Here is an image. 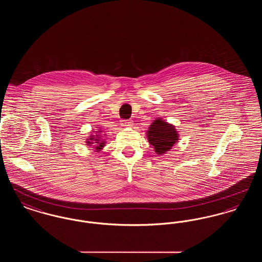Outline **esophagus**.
Wrapping results in <instances>:
<instances>
[{"label": "esophagus", "instance_id": "obj_1", "mask_svg": "<svg viewBox=\"0 0 262 262\" xmlns=\"http://www.w3.org/2000/svg\"><path fill=\"white\" fill-rule=\"evenodd\" d=\"M121 125H123V126H130V125H133V121H130V120H121Z\"/></svg>", "mask_w": 262, "mask_h": 262}]
</instances>
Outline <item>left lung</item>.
<instances>
[{
  "mask_svg": "<svg viewBox=\"0 0 262 262\" xmlns=\"http://www.w3.org/2000/svg\"><path fill=\"white\" fill-rule=\"evenodd\" d=\"M147 134L150 144L154 146L155 152L158 154L169 151L178 140V134L174 126L162 120L154 121Z\"/></svg>",
  "mask_w": 262,
  "mask_h": 262,
  "instance_id": "left-lung-1",
  "label": "left lung"
}]
</instances>
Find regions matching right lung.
Here are the masks:
<instances>
[{
    "instance_id": "1",
    "label": "right lung",
    "mask_w": 262,
    "mask_h": 262,
    "mask_svg": "<svg viewBox=\"0 0 262 262\" xmlns=\"http://www.w3.org/2000/svg\"><path fill=\"white\" fill-rule=\"evenodd\" d=\"M97 137H98V136H97ZM89 139H90V140H93L94 138H93V137H90ZM94 140L96 141L95 143H97V146H96V150L101 149V148H102V147L104 146V141L100 140L99 138H97V137H96V138H95ZM88 144H91V141H88ZM92 143H93V142H92Z\"/></svg>"
}]
</instances>
